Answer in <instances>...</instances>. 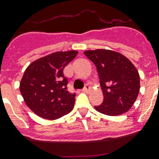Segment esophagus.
I'll return each mask as SVG.
<instances>
[{
	"instance_id": "obj_1",
	"label": "esophagus",
	"mask_w": 159,
	"mask_h": 159,
	"mask_svg": "<svg viewBox=\"0 0 159 159\" xmlns=\"http://www.w3.org/2000/svg\"><path fill=\"white\" fill-rule=\"evenodd\" d=\"M90 91V87L88 85H86L84 87V88L82 89V92H88Z\"/></svg>"
}]
</instances>
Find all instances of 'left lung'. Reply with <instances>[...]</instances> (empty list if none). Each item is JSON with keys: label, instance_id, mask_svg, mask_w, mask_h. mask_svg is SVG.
I'll return each instance as SVG.
<instances>
[{"label": "left lung", "instance_id": "1", "mask_svg": "<svg viewBox=\"0 0 159 159\" xmlns=\"http://www.w3.org/2000/svg\"><path fill=\"white\" fill-rule=\"evenodd\" d=\"M84 54L94 62L104 100L95 109L107 116H119L131 108L139 92V75L133 63L121 53L106 49Z\"/></svg>", "mask_w": 159, "mask_h": 159}]
</instances>
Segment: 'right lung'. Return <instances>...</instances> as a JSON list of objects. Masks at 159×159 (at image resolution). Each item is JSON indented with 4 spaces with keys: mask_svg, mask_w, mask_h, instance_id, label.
Segmentation results:
<instances>
[{
    "mask_svg": "<svg viewBox=\"0 0 159 159\" xmlns=\"http://www.w3.org/2000/svg\"><path fill=\"white\" fill-rule=\"evenodd\" d=\"M77 53L56 52L36 60L26 68L20 90L26 105L37 116L55 120L72 110L76 94L67 91L68 80L63 69Z\"/></svg>",
    "mask_w": 159,
    "mask_h": 159,
    "instance_id": "1",
    "label": "right lung"
}]
</instances>
